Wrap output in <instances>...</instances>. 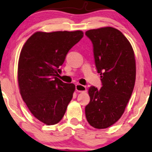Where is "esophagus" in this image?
Returning <instances> with one entry per match:
<instances>
[{
  "label": "esophagus",
  "mask_w": 152,
  "mask_h": 152,
  "mask_svg": "<svg viewBox=\"0 0 152 152\" xmlns=\"http://www.w3.org/2000/svg\"><path fill=\"white\" fill-rule=\"evenodd\" d=\"M76 91L80 93H84L86 92V87L85 86H83L82 84H77L75 86Z\"/></svg>",
  "instance_id": "esophagus-1"
}]
</instances>
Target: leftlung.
Listing matches in <instances>:
<instances>
[{
	"instance_id": "1",
	"label": "left lung",
	"mask_w": 152,
	"mask_h": 152,
	"mask_svg": "<svg viewBox=\"0 0 152 152\" xmlns=\"http://www.w3.org/2000/svg\"><path fill=\"white\" fill-rule=\"evenodd\" d=\"M93 45L95 62L102 87L88 88L90 102L85 107L86 120L93 127L106 129L121 118L136 82L134 50L125 36L112 27L86 31Z\"/></svg>"
}]
</instances>
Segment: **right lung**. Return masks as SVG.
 <instances>
[{
	"instance_id": "1",
	"label": "right lung",
	"mask_w": 152,
	"mask_h": 152,
	"mask_svg": "<svg viewBox=\"0 0 152 152\" xmlns=\"http://www.w3.org/2000/svg\"><path fill=\"white\" fill-rule=\"evenodd\" d=\"M84 36L81 30L37 32L23 46L18 63L20 93L31 113L53 125L64 117L75 86L57 76L68 51Z\"/></svg>"
}]
</instances>
